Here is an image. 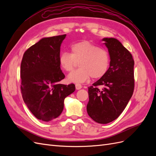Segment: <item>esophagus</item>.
<instances>
[{
    "mask_svg": "<svg viewBox=\"0 0 156 156\" xmlns=\"http://www.w3.org/2000/svg\"><path fill=\"white\" fill-rule=\"evenodd\" d=\"M81 88H82V85L81 84H79V83L75 84V88H76L77 90H79V89H81Z\"/></svg>",
    "mask_w": 156,
    "mask_h": 156,
    "instance_id": "obj_1",
    "label": "esophagus"
}]
</instances>
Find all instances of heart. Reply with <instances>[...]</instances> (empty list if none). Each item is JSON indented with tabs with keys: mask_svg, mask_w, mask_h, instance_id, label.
<instances>
[{
	"mask_svg": "<svg viewBox=\"0 0 156 156\" xmlns=\"http://www.w3.org/2000/svg\"><path fill=\"white\" fill-rule=\"evenodd\" d=\"M69 50V53L62 52L58 57L60 66L67 72H71L76 62L79 61L80 68L68 75L69 81L83 83L90 77L100 79L107 73L110 64V56L106 49L84 40L72 44Z\"/></svg>",
	"mask_w": 156,
	"mask_h": 156,
	"instance_id": "obj_1",
	"label": "heart"
}]
</instances>
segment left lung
<instances>
[{
    "label": "left lung",
    "mask_w": 156,
    "mask_h": 156,
    "mask_svg": "<svg viewBox=\"0 0 156 156\" xmlns=\"http://www.w3.org/2000/svg\"><path fill=\"white\" fill-rule=\"evenodd\" d=\"M102 40L110 55V66L104 76L88 88L87 110L93 120L107 124L120 115L133 95L134 60L118 40L105 37Z\"/></svg>",
    "instance_id": "obj_1"
}]
</instances>
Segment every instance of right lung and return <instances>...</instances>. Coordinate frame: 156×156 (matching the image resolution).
I'll use <instances>...</instances> for the list:
<instances>
[{
	"mask_svg": "<svg viewBox=\"0 0 156 156\" xmlns=\"http://www.w3.org/2000/svg\"><path fill=\"white\" fill-rule=\"evenodd\" d=\"M66 36L42 38L25 52L21 61L23 99L33 115L44 122L59 116L64 99L75 90L74 84H59L65 77L58 57Z\"/></svg>",
	"mask_w": 156,
	"mask_h": 156,
	"instance_id": "obj_1",
	"label": "right lung"
}]
</instances>
